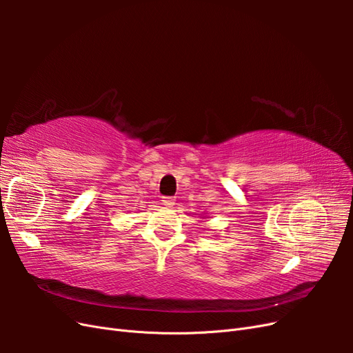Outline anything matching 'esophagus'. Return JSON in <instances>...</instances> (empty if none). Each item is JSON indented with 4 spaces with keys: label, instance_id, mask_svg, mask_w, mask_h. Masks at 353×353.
Returning <instances> with one entry per match:
<instances>
[{
    "label": "esophagus",
    "instance_id": "1",
    "mask_svg": "<svg viewBox=\"0 0 353 353\" xmlns=\"http://www.w3.org/2000/svg\"><path fill=\"white\" fill-rule=\"evenodd\" d=\"M162 203H163V206H166V208H174L175 206V199L174 197H165L162 200Z\"/></svg>",
    "mask_w": 353,
    "mask_h": 353
}]
</instances>
